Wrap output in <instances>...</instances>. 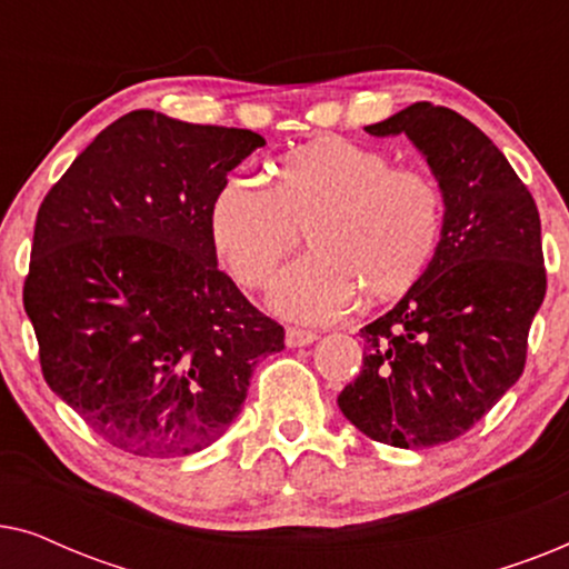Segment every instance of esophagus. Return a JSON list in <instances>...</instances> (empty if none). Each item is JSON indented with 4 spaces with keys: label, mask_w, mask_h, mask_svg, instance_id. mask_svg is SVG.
Listing matches in <instances>:
<instances>
[{
    "label": "esophagus",
    "mask_w": 569,
    "mask_h": 569,
    "mask_svg": "<svg viewBox=\"0 0 569 569\" xmlns=\"http://www.w3.org/2000/svg\"><path fill=\"white\" fill-rule=\"evenodd\" d=\"M316 339H318V333L306 331V329H295V326H290L284 333L287 347H308V345H313Z\"/></svg>",
    "instance_id": "esophagus-1"
}]
</instances>
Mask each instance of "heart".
<instances>
[{
	"label": "heart",
	"mask_w": 569,
	"mask_h": 569,
	"mask_svg": "<svg viewBox=\"0 0 569 569\" xmlns=\"http://www.w3.org/2000/svg\"><path fill=\"white\" fill-rule=\"evenodd\" d=\"M274 183L232 173L209 201V238L238 284L261 290L308 232L310 256L271 290L287 318L326 323L355 300L409 292L442 236V193L417 168H393L376 147L318 139L271 162Z\"/></svg>",
	"instance_id": "heart-1"
}]
</instances>
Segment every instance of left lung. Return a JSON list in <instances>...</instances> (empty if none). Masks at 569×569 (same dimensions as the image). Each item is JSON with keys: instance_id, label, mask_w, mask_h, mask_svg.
I'll use <instances>...</instances> for the list:
<instances>
[{"instance_id": "left-lung-1", "label": "left lung", "mask_w": 569, "mask_h": 569, "mask_svg": "<svg viewBox=\"0 0 569 569\" xmlns=\"http://www.w3.org/2000/svg\"><path fill=\"white\" fill-rule=\"evenodd\" d=\"M365 131L411 139L446 214L422 279L360 331L362 370L337 401L372 440L432 448L471 430L526 368L547 295L539 209L492 139L450 108L422 100Z\"/></svg>"}]
</instances>
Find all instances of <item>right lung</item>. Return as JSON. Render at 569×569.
Segmentation results:
<instances>
[{
  "mask_svg": "<svg viewBox=\"0 0 569 569\" xmlns=\"http://www.w3.org/2000/svg\"><path fill=\"white\" fill-rule=\"evenodd\" d=\"M248 129L131 111L46 193L22 287L46 383L111 446L199 453L240 415L284 329L217 269L209 201Z\"/></svg>",
  "mask_w": 569,
  "mask_h": 569,
  "instance_id": "1",
  "label": "right lung"
}]
</instances>
